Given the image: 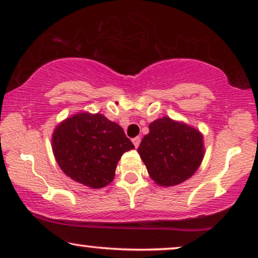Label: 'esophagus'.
<instances>
[{
  "mask_svg": "<svg viewBox=\"0 0 258 258\" xmlns=\"http://www.w3.org/2000/svg\"><path fill=\"white\" fill-rule=\"evenodd\" d=\"M140 141H141V139H140L139 137H136V138H133V139H132V143H133V145H134V147H136V148L139 147V145H140Z\"/></svg>",
  "mask_w": 258,
  "mask_h": 258,
  "instance_id": "34e87169",
  "label": "esophagus"
}]
</instances>
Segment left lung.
<instances>
[{
  "label": "left lung",
  "mask_w": 258,
  "mask_h": 258,
  "mask_svg": "<svg viewBox=\"0 0 258 258\" xmlns=\"http://www.w3.org/2000/svg\"><path fill=\"white\" fill-rule=\"evenodd\" d=\"M138 153L151 179L162 187L176 186L197 172L205 157L203 136L198 128L162 117L150 124Z\"/></svg>",
  "instance_id": "8db88e82"
}]
</instances>
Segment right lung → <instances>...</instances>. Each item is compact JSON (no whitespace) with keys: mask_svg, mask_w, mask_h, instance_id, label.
<instances>
[{"mask_svg":"<svg viewBox=\"0 0 258 258\" xmlns=\"http://www.w3.org/2000/svg\"><path fill=\"white\" fill-rule=\"evenodd\" d=\"M51 141L65 175L92 189L111 183L121 155L134 148L117 122L90 112H79L59 122Z\"/></svg>","mask_w":258,"mask_h":258,"instance_id":"add662e5","label":"right lung"}]
</instances>
